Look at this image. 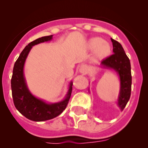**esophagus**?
Here are the masks:
<instances>
[{
  "instance_id": "34e87169",
  "label": "esophagus",
  "mask_w": 148,
  "mask_h": 148,
  "mask_svg": "<svg viewBox=\"0 0 148 148\" xmlns=\"http://www.w3.org/2000/svg\"><path fill=\"white\" fill-rule=\"evenodd\" d=\"M79 71L82 73V74H86V67H84V66H82L80 67V69H79Z\"/></svg>"
}]
</instances>
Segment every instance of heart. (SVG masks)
<instances>
[{
	"mask_svg": "<svg viewBox=\"0 0 148 148\" xmlns=\"http://www.w3.org/2000/svg\"><path fill=\"white\" fill-rule=\"evenodd\" d=\"M88 46L90 49H96L95 55L97 58L105 57L109 54L110 51V46L107 43L104 42V40L101 38H93L89 40Z\"/></svg>",
	"mask_w": 148,
	"mask_h": 148,
	"instance_id": "1",
	"label": "heart"
}]
</instances>
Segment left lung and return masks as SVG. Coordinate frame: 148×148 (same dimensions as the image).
<instances>
[{
    "label": "left lung",
    "instance_id": "1",
    "mask_svg": "<svg viewBox=\"0 0 148 148\" xmlns=\"http://www.w3.org/2000/svg\"><path fill=\"white\" fill-rule=\"evenodd\" d=\"M111 41L114 53L103 59L101 65L104 68L112 69L120 76V91L117 104L122 111L127 104L131 95L132 75L130 62L120 43L112 38H111Z\"/></svg>",
    "mask_w": 148,
    "mask_h": 148
}]
</instances>
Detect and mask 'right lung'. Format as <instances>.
Listing matches in <instances>:
<instances>
[{"mask_svg": "<svg viewBox=\"0 0 148 148\" xmlns=\"http://www.w3.org/2000/svg\"><path fill=\"white\" fill-rule=\"evenodd\" d=\"M53 36H43L29 43L24 48L15 62L11 78V90L13 100L16 108L28 120L42 122L53 119L61 114L66 107L72 91L73 83L70 82L66 97L64 100L53 104H48L34 97L28 90L23 74L26 59L32 46L51 41Z\"/></svg>", "mask_w": 148, "mask_h": 148, "instance_id": "obj_1", "label": "right lung"}]
</instances>
